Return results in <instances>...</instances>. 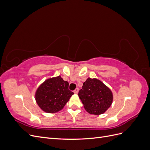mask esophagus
I'll list each match as a JSON object with an SVG mask.
<instances>
[{"label": "esophagus", "mask_w": 150, "mask_h": 150, "mask_svg": "<svg viewBox=\"0 0 150 150\" xmlns=\"http://www.w3.org/2000/svg\"><path fill=\"white\" fill-rule=\"evenodd\" d=\"M78 91H79V88H76L75 89H74V93H75V94H77L78 93Z\"/></svg>", "instance_id": "34e87169"}]
</instances>
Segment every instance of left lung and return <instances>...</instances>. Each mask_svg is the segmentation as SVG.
<instances>
[{"mask_svg":"<svg viewBox=\"0 0 150 150\" xmlns=\"http://www.w3.org/2000/svg\"><path fill=\"white\" fill-rule=\"evenodd\" d=\"M85 110L90 114L101 115L111 105V91L101 81L97 79H87L78 93Z\"/></svg>","mask_w":150,"mask_h":150,"instance_id":"obj_1","label":"left lung"}]
</instances>
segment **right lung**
<instances>
[{"label":"right lung","instance_id":"1","mask_svg":"<svg viewBox=\"0 0 150 150\" xmlns=\"http://www.w3.org/2000/svg\"><path fill=\"white\" fill-rule=\"evenodd\" d=\"M74 93L69 89V83L57 76L47 79L35 93V100L42 110L49 113L56 112L64 107Z\"/></svg>","mask_w":150,"mask_h":150}]
</instances>
